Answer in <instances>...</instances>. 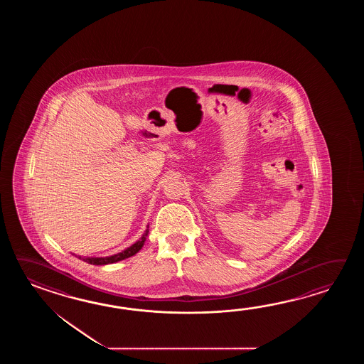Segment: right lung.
<instances>
[{
  "instance_id": "add662e5",
  "label": "right lung",
  "mask_w": 364,
  "mask_h": 364,
  "mask_svg": "<svg viewBox=\"0 0 364 364\" xmlns=\"http://www.w3.org/2000/svg\"><path fill=\"white\" fill-rule=\"evenodd\" d=\"M148 228H149V225H147V229H146V232H143V235L140 237L139 240H136L130 247L126 248L122 252H118L116 255L105 256V257H90V256H87V257L77 256V257L83 259L85 263L93 264V265H107V264L117 263V262H121V260H124L127 257H132L135 254H138L141 247L144 246V242L147 240L148 232H149Z\"/></svg>"
}]
</instances>
